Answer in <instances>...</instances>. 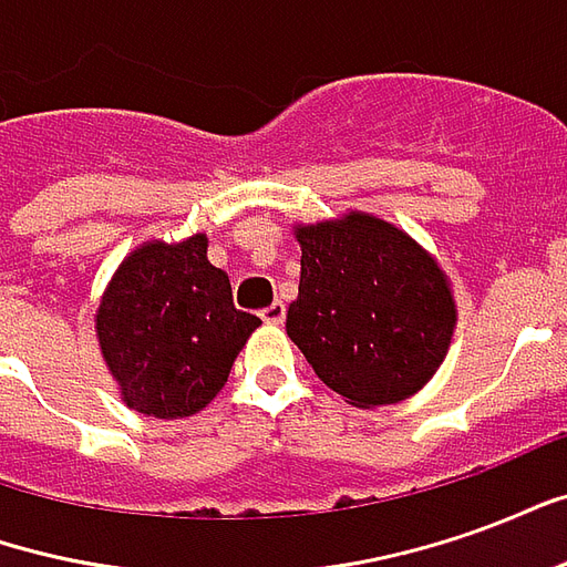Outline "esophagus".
Listing matches in <instances>:
<instances>
[{"instance_id":"obj_1","label":"esophagus","mask_w":567,"mask_h":567,"mask_svg":"<svg viewBox=\"0 0 567 567\" xmlns=\"http://www.w3.org/2000/svg\"><path fill=\"white\" fill-rule=\"evenodd\" d=\"M260 319L267 321V324H282V321H285V303H282V300H276V303H270L267 309H260Z\"/></svg>"}]
</instances>
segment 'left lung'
Masks as SVG:
<instances>
[{
    "instance_id": "obj_1",
    "label": "left lung",
    "mask_w": 567,
    "mask_h": 567,
    "mask_svg": "<svg viewBox=\"0 0 567 567\" xmlns=\"http://www.w3.org/2000/svg\"><path fill=\"white\" fill-rule=\"evenodd\" d=\"M300 288L285 331L352 406L406 401L446 358L455 300L437 260L368 212L297 227Z\"/></svg>"
}]
</instances>
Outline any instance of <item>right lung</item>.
<instances>
[{"label": "right lung", "mask_w": 567, "mask_h": 567, "mask_svg": "<svg viewBox=\"0 0 567 567\" xmlns=\"http://www.w3.org/2000/svg\"><path fill=\"white\" fill-rule=\"evenodd\" d=\"M203 234L145 243L105 288L96 337L121 398L154 419L199 413L230 377L260 319L234 307L227 272L206 258Z\"/></svg>", "instance_id": "add662e5"}]
</instances>
